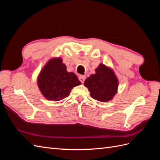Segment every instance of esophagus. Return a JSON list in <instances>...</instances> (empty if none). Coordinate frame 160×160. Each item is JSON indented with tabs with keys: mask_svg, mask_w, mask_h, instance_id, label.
<instances>
[{
	"mask_svg": "<svg viewBox=\"0 0 160 160\" xmlns=\"http://www.w3.org/2000/svg\"><path fill=\"white\" fill-rule=\"evenodd\" d=\"M85 78H86L85 75H79V79L81 82V83H83Z\"/></svg>",
	"mask_w": 160,
	"mask_h": 160,
	"instance_id": "34e87169",
	"label": "esophagus"
}]
</instances>
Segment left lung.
<instances>
[{
    "mask_svg": "<svg viewBox=\"0 0 160 160\" xmlns=\"http://www.w3.org/2000/svg\"><path fill=\"white\" fill-rule=\"evenodd\" d=\"M91 75L84 81V85L90 91L92 98L101 102H107L117 93L118 80L113 71L103 64H100Z\"/></svg>",
    "mask_w": 160,
    "mask_h": 160,
    "instance_id": "obj_1",
    "label": "left lung"
}]
</instances>
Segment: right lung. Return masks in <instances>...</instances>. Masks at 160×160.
<instances>
[{
    "label": "right lung",
    "mask_w": 160,
    "mask_h": 160,
    "mask_svg": "<svg viewBox=\"0 0 160 160\" xmlns=\"http://www.w3.org/2000/svg\"><path fill=\"white\" fill-rule=\"evenodd\" d=\"M37 84L45 98L58 101L67 98L71 89L81 85L74 72H69L61 58H53L41 70Z\"/></svg>",
    "instance_id": "right-lung-1"
}]
</instances>
